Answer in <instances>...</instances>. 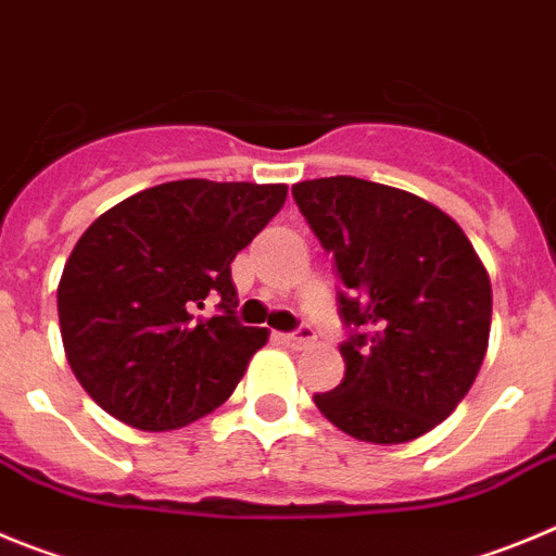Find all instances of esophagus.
Segmentation results:
<instances>
[{"mask_svg":"<svg viewBox=\"0 0 556 556\" xmlns=\"http://www.w3.org/2000/svg\"><path fill=\"white\" fill-rule=\"evenodd\" d=\"M313 338H315L313 329H309V327H299L296 332L282 334V343H285V346H290V349H302V346H307V343Z\"/></svg>","mask_w":556,"mask_h":556,"instance_id":"obj_1","label":"esophagus"}]
</instances>
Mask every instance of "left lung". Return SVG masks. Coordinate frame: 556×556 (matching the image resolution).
I'll return each mask as SVG.
<instances>
[{
    "mask_svg": "<svg viewBox=\"0 0 556 556\" xmlns=\"http://www.w3.org/2000/svg\"><path fill=\"white\" fill-rule=\"evenodd\" d=\"M332 254L346 377L315 407L365 443H407L446 421L471 390L493 293L459 224L415 193L357 177L293 185Z\"/></svg>",
    "mask_w": 556,
    "mask_h": 556,
    "instance_id": "8db88e82",
    "label": "left lung"
}]
</instances>
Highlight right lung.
Wrapping results in <instances>:
<instances>
[{
	"mask_svg": "<svg viewBox=\"0 0 556 556\" xmlns=\"http://www.w3.org/2000/svg\"><path fill=\"white\" fill-rule=\"evenodd\" d=\"M288 185L177 179L97 218L58 285L63 349L85 393L147 432L222 407L268 329L235 318V254L282 210ZM210 301L219 315H198Z\"/></svg>",
	"mask_w": 556,
	"mask_h": 556,
	"instance_id": "1",
	"label": "right lung"
}]
</instances>
